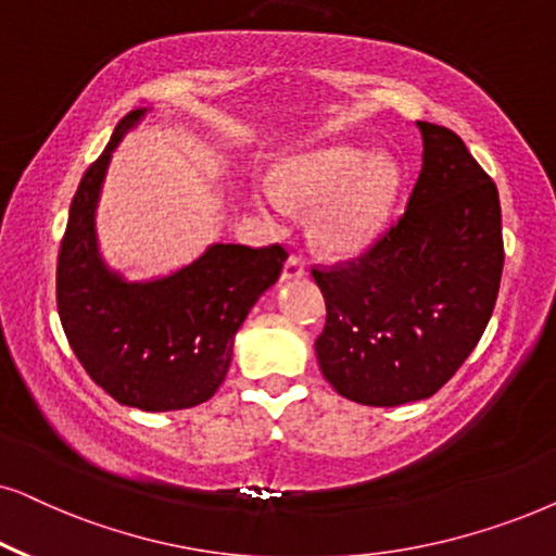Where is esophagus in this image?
Segmentation results:
<instances>
[{"label": "esophagus", "mask_w": 556, "mask_h": 556, "mask_svg": "<svg viewBox=\"0 0 556 556\" xmlns=\"http://www.w3.org/2000/svg\"><path fill=\"white\" fill-rule=\"evenodd\" d=\"M306 276V265L299 257H288L283 265V280H299Z\"/></svg>", "instance_id": "obj_1"}]
</instances>
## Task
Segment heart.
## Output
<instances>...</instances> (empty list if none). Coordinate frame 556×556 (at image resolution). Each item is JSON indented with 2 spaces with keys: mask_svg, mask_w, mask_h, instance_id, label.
Returning <instances> with one entry per match:
<instances>
[{
  "mask_svg": "<svg viewBox=\"0 0 556 556\" xmlns=\"http://www.w3.org/2000/svg\"><path fill=\"white\" fill-rule=\"evenodd\" d=\"M403 184L391 153L324 146L280 157L270 184L252 189V204L278 216L288 204L312 206L308 237L327 255H357L383 235Z\"/></svg>",
  "mask_w": 556,
  "mask_h": 556,
  "instance_id": "obj_1",
  "label": "heart"
}]
</instances>
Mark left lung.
<instances>
[{
  "label": "left lung",
  "instance_id": "8db88e82",
  "mask_svg": "<svg viewBox=\"0 0 556 556\" xmlns=\"http://www.w3.org/2000/svg\"><path fill=\"white\" fill-rule=\"evenodd\" d=\"M416 127L421 173L399 225L355 263L314 270L321 375L363 406L434 395L480 342L501 288L498 189L452 129Z\"/></svg>",
  "mask_w": 556,
  "mask_h": 556
}]
</instances>
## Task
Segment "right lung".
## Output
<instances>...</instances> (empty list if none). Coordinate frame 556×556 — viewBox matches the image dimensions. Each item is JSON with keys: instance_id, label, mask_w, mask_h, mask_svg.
I'll return each mask as SVG.
<instances>
[{"instance_id": "add662e5", "label": "right lung", "mask_w": 556, "mask_h": 556, "mask_svg": "<svg viewBox=\"0 0 556 556\" xmlns=\"http://www.w3.org/2000/svg\"><path fill=\"white\" fill-rule=\"evenodd\" d=\"M150 110H135L84 173L55 273L58 316L71 350L122 406L181 410L212 399L232 363L235 334L255 301L276 286L286 263L280 244L252 250L214 242L168 276L129 280L106 265L97 237V206L106 168L129 129Z\"/></svg>"}]
</instances>
